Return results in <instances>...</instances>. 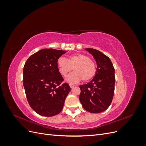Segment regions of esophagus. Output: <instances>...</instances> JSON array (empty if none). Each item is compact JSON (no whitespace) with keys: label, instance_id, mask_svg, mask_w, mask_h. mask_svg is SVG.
<instances>
[{"label":"esophagus","instance_id":"1","mask_svg":"<svg viewBox=\"0 0 146 146\" xmlns=\"http://www.w3.org/2000/svg\"><path fill=\"white\" fill-rule=\"evenodd\" d=\"M69 86H70V88H72L73 87H74V84H72V83H69Z\"/></svg>","mask_w":146,"mask_h":146}]
</instances>
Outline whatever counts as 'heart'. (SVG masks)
<instances>
[{
    "instance_id": "b5f03b06",
    "label": "heart",
    "mask_w": 146,
    "mask_h": 146,
    "mask_svg": "<svg viewBox=\"0 0 146 146\" xmlns=\"http://www.w3.org/2000/svg\"><path fill=\"white\" fill-rule=\"evenodd\" d=\"M57 66L60 74L64 77L74 70L66 78V81L70 83H77L82 79L84 82H88L91 80L96 73L94 61L83 54L72 55L68 60L61 56L57 60Z\"/></svg>"
}]
</instances>
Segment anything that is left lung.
Returning <instances> with one entry per match:
<instances>
[{"label": "left lung", "instance_id": "8db88e82", "mask_svg": "<svg viewBox=\"0 0 146 146\" xmlns=\"http://www.w3.org/2000/svg\"><path fill=\"white\" fill-rule=\"evenodd\" d=\"M85 50L93 56L97 64L93 79L80 85L79 99L83 108L92 113H102L111 104L114 92V68L108 57L94 48Z\"/></svg>", "mask_w": 146, "mask_h": 146}]
</instances>
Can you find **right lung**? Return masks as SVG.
Returning <instances> with one entry per match:
<instances>
[{
    "instance_id": "add662e5",
    "label": "right lung",
    "mask_w": 146,
    "mask_h": 146,
    "mask_svg": "<svg viewBox=\"0 0 146 146\" xmlns=\"http://www.w3.org/2000/svg\"><path fill=\"white\" fill-rule=\"evenodd\" d=\"M66 52L44 48L31 55L25 63L23 85L28 102L34 111L43 116L56 115L63 110L70 90L63 78L57 60Z\"/></svg>"
}]
</instances>
